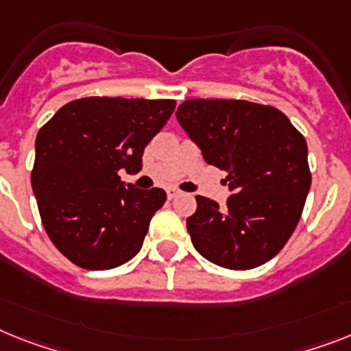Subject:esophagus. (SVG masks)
Listing matches in <instances>:
<instances>
[{"label":"esophagus","instance_id":"34e87169","mask_svg":"<svg viewBox=\"0 0 351 351\" xmlns=\"http://www.w3.org/2000/svg\"><path fill=\"white\" fill-rule=\"evenodd\" d=\"M176 196H180V191L175 189V187H171V189H167V198L173 199V198H176Z\"/></svg>","mask_w":351,"mask_h":351}]
</instances>
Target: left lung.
I'll return each instance as SVG.
<instances>
[{"label":"left lung","instance_id":"8db88e82","mask_svg":"<svg viewBox=\"0 0 351 351\" xmlns=\"http://www.w3.org/2000/svg\"><path fill=\"white\" fill-rule=\"evenodd\" d=\"M178 123L210 166L228 173L225 207L196 196L187 232L199 255L226 269L271 261L293 235L311 189L307 143L271 105L246 99H187Z\"/></svg>","mask_w":351,"mask_h":351}]
</instances>
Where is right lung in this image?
Wrapping results in <instances>:
<instances>
[{
    "instance_id": "obj_1",
    "label": "right lung",
    "mask_w": 351,
    "mask_h": 351,
    "mask_svg": "<svg viewBox=\"0 0 351 351\" xmlns=\"http://www.w3.org/2000/svg\"><path fill=\"white\" fill-rule=\"evenodd\" d=\"M175 107V99L89 96L39 130L32 187L44 230L73 264L112 269L139 253L166 193L125 185L119 169L139 173L144 148Z\"/></svg>"
}]
</instances>
